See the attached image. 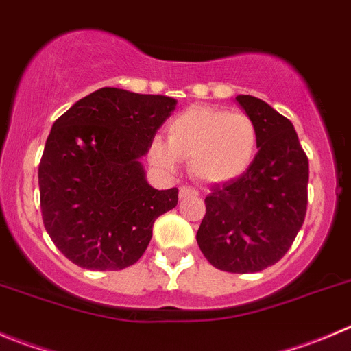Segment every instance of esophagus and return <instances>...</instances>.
<instances>
[{
    "label": "esophagus",
    "mask_w": 351,
    "mask_h": 351,
    "mask_svg": "<svg viewBox=\"0 0 351 351\" xmlns=\"http://www.w3.org/2000/svg\"><path fill=\"white\" fill-rule=\"evenodd\" d=\"M179 196H181V198H196V196H198V191L189 188V186H181V189H179Z\"/></svg>",
    "instance_id": "esophagus-1"
}]
</instances>
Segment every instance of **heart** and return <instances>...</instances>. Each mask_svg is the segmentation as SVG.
<instances>
[{
  "mask_svg": "<svg viewBox=\"0 0 351 351\" xmlns=\"http://www.w3.org/2000/svg\"><path fill=\"white\" fill-rule=\"evenodd\" d=\"M258 148V131L248 115L210 106H189L167 125V141L155 138L152 160L173 170L189 160L193 178L205 184H228L252 167Z\"/></svg>",
  "mask_w": 351,
  "mask_h": 351,
  "instance_id": "obj_1",
  "label": "heart"
}]
</instances>
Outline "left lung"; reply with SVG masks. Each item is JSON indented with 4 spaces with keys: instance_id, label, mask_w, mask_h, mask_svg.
<instances>
[{
    "instance_id": "8db88e82",
    "label": "left lung",
    "mask_w": 351,
    "mask_h": 351,
    "mask_svg": "<svg viewBox=\"0 0 351 351\" xmlns=\"http://www.w3.org/2000/svg\"><path fill=\"white\" fill-rule=\"evenodd\" d=\"M236 101L255 122L258 153L241 178L206 196L196 241L213 267L250 274L279 262L302 229L308 158L286 117L255 96Z\"/></svg>"
}]
</instances>
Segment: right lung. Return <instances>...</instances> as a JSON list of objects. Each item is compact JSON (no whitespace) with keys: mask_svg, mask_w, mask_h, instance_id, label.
Instances as JSON below:
<instances>
[{"mask_svg":"<svg viewBox=\"0 0 351 351\" xmlns=\"http://www.w3.org/2000/svg\"><path fill=\"white\" fill-rule=\"evenodd\" d=\"M178 99L101 88L55 123L39 163L43 222L56 248L89 270H120L148 248L178 188H152L141 158Z\"/></svg>","mask_w":351,"mask_h":351,"instance_id":"add662e5","label":"right lung"}]
</instances>
